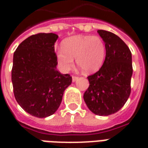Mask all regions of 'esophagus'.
Listing matches in <instances>:
<instances>
[{"label":"esophagus","instance_id":"esophagus-1","mask_svg":"<svg viewBox=\"0 0 148 148\" xmlns=\"http://www.w3.org/2000/svg\"><path fill=\"white\" fill-rule=\"evenodd\" d=\"M77 78H78V77H77V76H75V75H72V81H73V82L76 81L77 80Z\"/></svg>","mask_w":148,"mask_h":148}]
</instances>
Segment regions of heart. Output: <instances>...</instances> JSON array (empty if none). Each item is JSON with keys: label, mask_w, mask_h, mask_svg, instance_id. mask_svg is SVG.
<instances>
[{"label": "heart", "mask_w": 148, "mask_h": 148, "mask_svg": "<svg viewBox=\"0 0 148 148\" xmlns=\"http://www.w3.org/2000/svg\"><path fill=\"white\" fill-rule=\"evenodd\" d=\"M106 47L98 36H74L63 43V48L58 51V60L63 71H67L77 64L86 73L95 72L101 67L105 59Z\"/></svg>", "instance_id": "b5f03b06"}]
</instances>
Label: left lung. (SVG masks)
<instances>
[{
  "mask_svg": "<svg viewBox=\"0 0 148 148\" xmlns=\"http://www.w3.org/2000/svg\"><path fill=\"white\" fill-rule=\"evenodd\" d=\"M97 33L105 43V60L98 71L88 77L90 85L84 100L94 114L108 116L117 112L130 96L132 58L127 45L118 36L104 30Z\"/></svg>",
  "mask_w": 148,
  "mask_h": 148,
  "instance_id": "8db88e82",
  "label": "left lung"
}]
</instances>
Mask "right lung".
<instances>
[{"mask_svg":"<svg viewBox=\"0 0 148 148\" xmlns=\"http://www.w3.org/2000/svg\"><path fill=\"white\" fill-rule=\"evenodd\" d=\"M58 38L53 33L34 34L14 53L11 81L15 99L26 112L39 118L55 113L72 82L69 74L57 70L54 44Z\"/></svg>","mask_w":148,"mask_h":148,"instance_id":"1","label":"right lung"}]
</instances>
